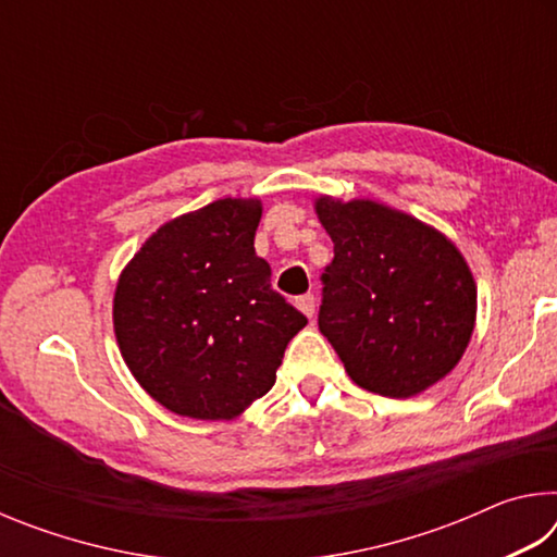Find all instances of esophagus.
Instances as JSON below:
<instances>
[{
  "instance_id": "1",
  "label": "esophagus",
  "mask_w": 557,
  "mask_h": 557,
  "mask_svg": "<svg viewBox=\"0 0 557 557\" xmlns=\"http://www.w3.org/2000/svg\"><path fill=\"white\" fill-rule=\"evenodd\" d=\"M295 305H297V309H299L301 314L312 319L314 317V307H317V297L314 295H301V297H297Z\"/></svg>"
}]
</instances>
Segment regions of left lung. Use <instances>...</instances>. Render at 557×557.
<instances>
[{"mask_svg":"<svg viewBox=\"0 0 557 557\" xmlns=\"http://www.w3.org/2000/svg\"><path fill=\"white\" fill-rule=\"evenodd\" d=\"M334 243L319 332L361 388L410 398L459 363L476 322V285L447 235L371 199L319 196Z\"/></svg>","mask_w":557,"mask_h":557,"instance_id":"1","label":"left lung"}]
</instances>
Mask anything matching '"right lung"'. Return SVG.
I'll return each mask as SVG.
<instances>
[{"label": "right lung", "mask_w": 557, "mask_h": 557, "mask_svg": "<svg viewBox=\"0 0 557 557\" xmlns=\"http://www.w3.org/2000/svg\"><path fill=\"white\" fill-rule=\"evenodd\" d=\"M258 199H219L149 235L117 280L112 324L137 383L166 410L233 420L277 379L307 317L256 256Z\"/></svg>", "instance_id": "right-lung-1"}]
</instances>
